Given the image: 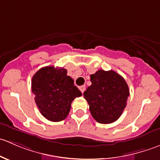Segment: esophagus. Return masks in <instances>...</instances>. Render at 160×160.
<instances>
[{
	"instance_id": "obj_1",
	"label": "esophagus",
	"mask_w": 160,
	"mask_h": 160,
	"mask_svg": "<svg viewBox=\"0 0 160 160\" xmlns=\"http://www.w3.org/2000/svg\"><path fill=\"white\" fill-rule=\"evenodd\" d=\"M79 89H80V90L82 92V93H83L85 89H86V87H85V86H80V88H79Z\"/></svg>"
}]
</instances>
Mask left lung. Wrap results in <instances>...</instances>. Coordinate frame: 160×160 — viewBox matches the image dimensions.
Listing matches in <instances>:
<instances>
[{"instance_id": "obj_1", "label": "left lung", "mask_w": 160, "mask_h": 160, "mask_svg": "<svg viewBox=\"0 0 160 160\" xmlns=\"http://www.w3.org/2000/svg\"><path fill=\"white\" fill-rule=\"evenodd\" d=\"M92 84L83 93L91 115L98 122L110 124L126 107L129 89L125 79L113 70H99L90 75Z\"/></svg>"}]
</instances>
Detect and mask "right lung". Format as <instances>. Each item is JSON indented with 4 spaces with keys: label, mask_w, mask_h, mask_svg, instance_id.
Masks as SVG:
<instances>
[{
    "label": "right lung",
    "mask_w": 160,
    "mask_h": 160,
    "mask_svg": "<svg viewBox=\"0 0 160 160\" xmlns=\"http://www.w3.org/2000/svg\"><path fill=\"white\" fill-rule=\"evenodd\" d=\"M32 90L40 113L51 122H61L68 115L71 103L82 95L64 68L53 66L38 70L32 80Z\"/></svg>",
    "instance_id": "right-lung-1"
}]
</instances>
